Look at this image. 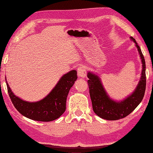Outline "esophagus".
Wrapping results in <instances>:
<instances>
[{"mask_svg": "<svg viewBox=\"0 0 153 153\" xmlns=\"http://www.w3.org/2000/svg\"><path fill=\"white\" fill-rule=\"evenodd\" d=\"M77 75H78V77H81V78H84L87 75V70L85 66L81 65L77 68Z\"/></svg>", "mask_w": 153, "mask_h": 153, "instance_id": "1", "label": "esophagus"}]
</instances>
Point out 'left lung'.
<instances>
[{
  "label": "left lung",
  "instance_id": "8db88e82",
  "mask_svg": "<svg viewBox=\"0 0 153 153\" xmlns=\"http://www.w3.org/2000/svg\"><path fill=\"white\" fill-rule=\"evenodd\" d=\"M130 38L135 44L142 62L140 78L132 94L124 100L115 101L111 98L107 94L99 76L91 71H88L87 74L89 78L88 83L93 109L95 114L106 120H118L127 117L139 105L144 97L146 89L145 60L135 39L133 37Z\"/></svg>",
  "mask_w": 153,
  "mask_h": 153
}]
</instances>
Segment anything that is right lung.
I'll return each instance as SVG.
<instances>
[{"mask_svg": "<svg viewBox=\"0 0 153 153\" xmlns=\"http://www.w3.org/2000/svg\"><path fill=\"white\" fill-rule=\"evenodd\" d=\"M77 78L75 70L63 75L46 97L35 102L25 101L14 95L6 77L5 80L9 97L20 114L32 120L48 122L59 118L64 113L68 93Z\"/></svg>", "mask_w": 153, "mask_h": 153, "instance_id": "right-lung-1", "label": "right lung"}]
</instances>
